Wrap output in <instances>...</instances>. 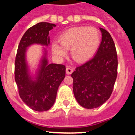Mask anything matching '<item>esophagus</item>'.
Returning a JSON list of instances; mask_svg holds the SVG:
<instances>
[{
  "label": "esophagus",
  "instance_id": "esophagus-1",
  "mask_svg": "<svg viewBox=\"0 0 135 135\" xmlns=\"http://www.w3.org/2000/svg\"><path fill=\"white\" fill-rule=\"evenodd\" d=\"M73 72V69L70 68V67H68L66 68V74H71Z\"/></svg>",
  "mask_w": 135,
  "mask_h": 135
}]
</instances>
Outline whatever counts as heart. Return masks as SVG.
I'll list each match as a JSON object with an SVG mask.
<instances>
[{
    "label": "heart",
    "mask_w": 135,
    "mask_h": 135,
    "mask_svg": "<svg viewBox=\"0 0 135 135\" xmlns=\"http://www.w3.org/2000/svg\"><path fill=\"white\" fill-rule=\"evenodd\" d=\"M58 43H53L52 51L56 57L64 58L67 50L71 49V56L75 61L83 62L90 59L99 46L101 36L94 27H76L69 29L59 36Z\"/></svg>",
    "instance_id": "heart-1"
}]
</instances>
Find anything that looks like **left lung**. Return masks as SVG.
Instances as JSON below:
<instances>
[{
    "label": "left lung",
    "instance_id": "8db88e82",
    "mask_svg": "<svg viewBox=\"0 0 135 135\" xmlns=\"http://www.w3.org/2000/svg\"><path fill=\"white\" fill-rule=\"evenodd\" d=\"M99 29L102 40L96 54L71 74L75 98L86 109L98 108L110 97L118 74L114 40L108 31Z\"/></svg>",
    "mask_w": 135,
    "mask_h": 135
}]
</instances>
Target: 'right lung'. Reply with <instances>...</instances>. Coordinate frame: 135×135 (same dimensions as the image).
<instances>
[{"mask_svg": "<svg viewBox=\"0 0 135 135\" xmlns=\"http://www.w3.org/2000/svg\"><path fill=\"white\" fill-rule=\"evenodd\" d=\"M54 23L40 22L30 27L19 44L15 62V80L19 94L28 107L37 112L47 111L54 104L59 85L65 76V66L49 64L47 51L44 48L43 55L38 68L32 77L26 61L27 48L34 44L49 46V31Z\"/></svg>", "mask_w": 135, "mask_h": 135, "instance_id": "right-lung-1", "label": "right lung"}]
</instances>
